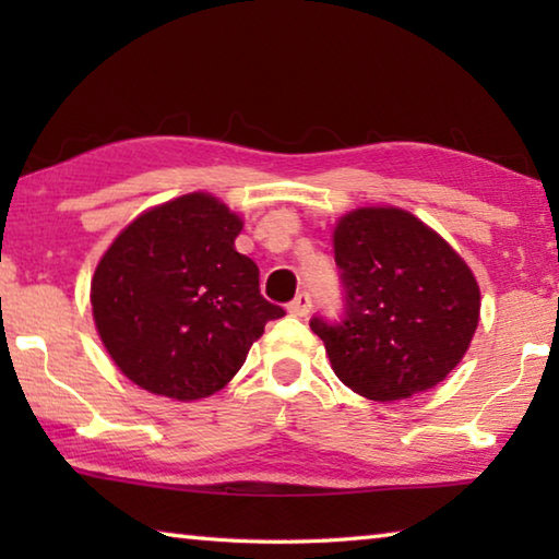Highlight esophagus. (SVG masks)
I'll return each instance as SVG.
<instances>
[{
    "mask_svg": "<svg viewBox=\"0 0 559 559\" xmlns=\"http://www.w3.org/2000/svg\"><path fill=\"white\" fill-rule=\"evenodd\" d=\"M310 308H313V300H310V293L306 290H300L298 296L288 302V313L298 318H306L310 313Z\"/></svg>",
    "mask_w": 559,
    "mask_h": 559,
    "instance_id": "obj_1",
    "label": "esophagus"
}]
</instances>
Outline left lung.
<instances>
[{
  "instance_id": "1",
  "label": "left lung",
  "mask_w": 559,
  "mask_h": 559,
  "mask_svg": "<svg viewBox=\"0 0 559 559\" xmlns=\"http://www.w3.org/2000/svg\"><path fill=\"white\" fill-rule=\"evenodd\" d=\"M337 320L310 318L340 382L374 402L437 386L466 355L480 293L471 269L414 214L367 206L335 229Z\"/></svg>"
}]
</instances>
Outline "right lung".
I'll return each instance as SVG.
<instances>
[{"label":"right lung","mask_w":559,"mask_h":559,"mask_svg":"<svg viewBox=\"0 0 559 559\" xmlns=\"http://www.w3.org/2000/svg\"><path fill=\"white\" fill-rule=\"evenodd\" d=\"M241 219L194 192L138 216L100 259L91 306L128 380L173 400H202L241 370L269 320L286 316L234 249Z\"/></svg>","instance_id":"obj_1"}]
</instances>
